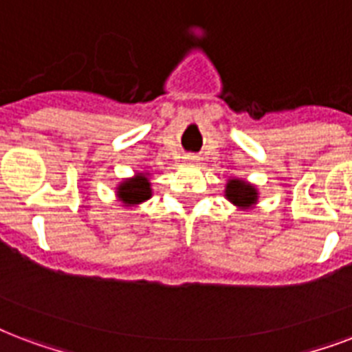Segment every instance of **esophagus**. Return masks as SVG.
<instances>
[{
    "mask_svg": "<svg viewBox=\"0 0 352 352\" xmlns=\"http://www.w3.org/2000/svg\"><path fill=\"white\" fill-rule=\"evenodd\" d=\"M196 160H198V157L192 156V154H187V156H185V162H189V163H195Z\"/></svg>",
    "mask_w": 352,
    "mask_h": 352,
    "instance_id": "esophagus-1",
    "label": "esophagus"
}]
</instances>
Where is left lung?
Listing matches in <instances>:
<instances>
[{
	"label": "left lung",
	"mask_w": 352,
	"mask_h": 352,
	"mask_svg": "<svg viewBox=\"0 0 352 352\" xmlns=\"http://www.w3.org/2000/svg\"><path fill=\"white\" fill-rule=\"evenodd\" d=\"M226 200L235 206L236 211H252L258 204V189L242 178L231 176L224 189Z\"/></svg>",
	"instance_id": "1"
}]
</instances>
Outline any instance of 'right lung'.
<instances>
[{"mask_svg":"<svg viewBox=\"0 0 352 352\" xmlns=\"http://www.w3.org/2000/svg\"><path fill=\"white\" fill-rule=\"evenodd\" d=\"M152 174L143 170L135 173L130 178H124L116 187L117 200L121 201L122 207H139L143 201L152 198Z\"/></svg>","mask_w":352,"mask_h":352,"instance_id":"obj_1","label":"right lung"}]
</instances>
